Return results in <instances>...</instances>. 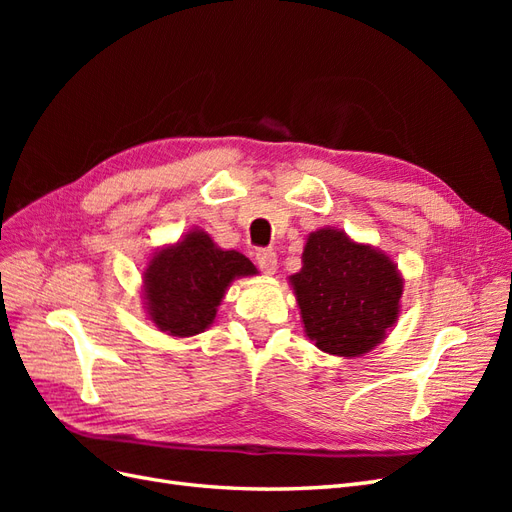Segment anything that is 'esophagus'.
Instances as JSON below:
<instances>
[{"instance_id":"esophagus-1","label":"esophagus","mask_w":512,"mask_h":512,"mask_svg":"<svg viewBox=\"0 0 512 512\" xmlns=\"http://www.w3.org/2000/svg\"><path fill=\"white\" fill-rule=\"evenodd\" d=\"M256 265L265 275H273L277 271V254L273 250H258Z\"/></svg>"}]
</instances>
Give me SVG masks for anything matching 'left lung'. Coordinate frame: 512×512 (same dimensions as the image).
<instances>
[{
  "label": "left lung",
  "instance_id": "1",
  "mask_svg": "<svg viewBox=\"0 0 512 512\" xmlns=\"http://www.w3.org/2000/svg\"><path fill=\"white\" fill-rule=\"evenodd\" d=\"M303 329L322 352L361 356L386 337L401 312L404 277L380 250L344 230L320 228L307 237L303 267L290 275Z\"/></svg>",
  "mask_w": 512,
  "mask_h": 512
}]
</instances>
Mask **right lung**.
<instances>
[{
  "label": "right lung",
  "mask_w": 512,
  "mask_h": 512,
  "mask_svg": "<svg viewBox=\"0 0 512 512\" xmlns=\"http://www.w3.org/2000/svg\"><path fill=\"white\" fill-rule=\"evenodd\" d=\"M256 267L235 250H222L203 230H190L175 245L151 256L143 273L149 320L173 337L209 329L228 286Z\"/></svg>",
  "instance_id": "right-lung-1"
}]
</instances>
